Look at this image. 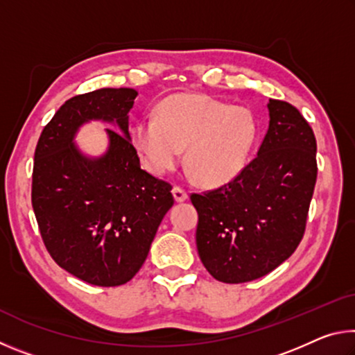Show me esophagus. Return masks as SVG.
Returning <instances> with one entry per match:
<instances>
[{
  "label": "esophagus",
  "instance_id": "1",
  "mask_svg": "<svg viewBox=\"0 0 355 355\" xmlns=\"http://www.w3.org/2000/svg\"><path fill=\"white\" fill-rule=\"evenodd\" d=\"M172 194H173V199H175V202L188 200V192L180 188V186H175V188L172 189Z\"/></svg>",
  "mask_w": 355,
  "mask_h": 355
}]
</instances>
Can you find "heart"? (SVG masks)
I'll list each match as a JSON object with an SVG mask.
<instances>
[{
    "mask_svg": "<svg viewBox=\"0 0 355 355\" xmlns=\"http://www.w3.org/2000/svg\"><path fill=\"white\" fill-rule=\"evenodd\" d=\"M257 137V122L244 106H230L200 94H180L159 105L158 117L136 123L133 144L147 169L172 171L186 148V166L205 186L238 177Z\"/></svg>",
    "mask_w": 355,
    "mask_h": 355,
    "instance_id": "obj_1",
    "label": "heart"
}]
</instances>
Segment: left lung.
Masks as SVG:
<instances>
[{"label":"left lung","mask_w":355,"mask_h":355,"mask_svg":"<svg viewBox=\"0 0 355 355\" xmlns=\"http://www.w3.org/2000/svg\"><path fill=\"white\" fill-rule=\"evenodd\" d=\"M269 127L258 153L220 188L192 194L196 243L207 271L244 284L274 271L304 236L316 183V139L296 107L269 98Z\"/></svg>","instance_id":"obj_1"}]
</instances>
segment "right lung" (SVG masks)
I'll use <instances>...</instances> for the list:
<instances>
[{
	"label": "right lung",
	"mask_w": 355,
	"mask_h": 355,
	"mask_svg": "<svg viewBox=\"0 0 355 355\" xmlns=\"http://www.w3.org/2000/svg\"><path fill=\"white\" fill-rule=\"evenodd\" d=\"M137 92L98 89L59 107L34 153L31 200L46 250L75 277L97 286L127 284L148 255L161 220L173 205L172 186L141 169L131 144L128 112ZM101 119L108 150L84 155L74 136Z\"/></svg>",
	"instance_id": "right-lung-1"
}]
</instances>
